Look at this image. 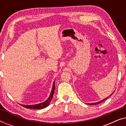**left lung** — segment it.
I'll use <instances>...</instances> for the list:
<instances>
[{"label": "left lung", "mask_w": 126, "mask_h": 126, "mask_svg": "<svg viewBox=\"0 0 126 126\" xmlns=\"http://www.w3.org/2000/svg\"><path fill=\"white\" fill-rule=\"evenodd\" d=\"M112 94H113V93H112ZM110 96H111V95H110ZM110 96H109V97H110ZM107 97V98H108ZM107 98H106V99H104V100H101V101H99V102H97V103H89V105H96V104H99V103H101V102H103V101H104L105 100H106L107 99Z\"/></svg>", "instance_id": "1"}]
</instances>
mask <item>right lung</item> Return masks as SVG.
Masks as SVG:
<instances>
[{
    "mask_svg": "<svg viewBox=\"0 0 126 126\" xmlns=\"http://www.w3.org/2000/svg\"><path fill=\"white\" fill-rule=\"evenodd\" d=\"M54 81L53 82L52 89H51V92L50 93V94L49 97L48 98L47 100L45 101V102H43L42 103H40V104H38L31 105V106H26V105H22V104H20V105L26 108H30V109H34V110H40V109H42V108H46V107H47L49 105L50 103L51 99H52L53 98V94H54V92L55 89Z\"/></svg>",
    "mask_w": 126,
    "mask_h": 126,
    "instance_id": "add662e5",
    "label": "right lung"
}]
</instances>
